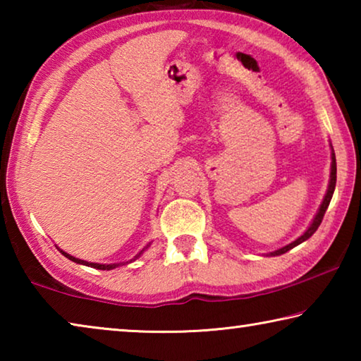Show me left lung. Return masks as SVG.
<instances>
[{"label": "left lung", "instance_id": "1", "mask_svg": "<svg viewBox=\"0 0 361 361\" xmlns=\"http://www.w3.org/2000/svg\"><path fill=\"white\" fill-rule=\"evenodd\" d=\"M331 159H333V162H331V180H329V186H328L326 195H325V199H323V202H322V205H320V210H319V213H317V215H315L312 224L309 226V229L305 231L304 234H302L301 237H299V239H296L295 242H291L290 245H286V247H283V248L277 250V252L271 253L272 256L286 253V252H288V250H291L293 247H296V245H299V243H302L304 240H307L309 237L312 235L317 229H319L322 219H323V216H325V212H326V209H328V205H329V202H331V197H333V192H334V188H336V156H334V152H333Z\"/></svg>", "mask_w": 361, "mask_h": 361}]
</instances>
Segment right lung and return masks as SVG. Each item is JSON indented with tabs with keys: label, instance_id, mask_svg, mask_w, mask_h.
<instances>
[{
	"label": "right lung",
	"instance_id": "1",
	"mask_svg": "<svg viewBox=\"0 0 361 361\" xmlns=\"http://www.w3.org/2000/svg\"><path fill=\"white\" fill-rule=\"evenodd\" d=\"M60 253L62 255H65L66 258L68 259H71V261H75V262H78V264H84V266H90V267H95V269H100V271H111V269H114V267H118V266H121V264H97V262H87V261H81V259H78V258H75V256H70L68 253H65V252H62V250H60ZM142 255V253H138V256ZM138 256H135V258H138Z\"/></svg>",
	"mask_w": 361,
	"mask_h": 361
}]
</instances>
